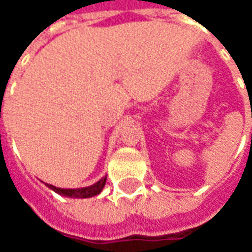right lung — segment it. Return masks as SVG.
Wrapping results in <instances>:
<instances>
[{
	"mask_svg": "<svg viewBox=\"0 0 252 252\" xmlns=\"http://www.w3.org/2000/svg\"><path fill=\"white\" fill-rule=\"evenodd\" d=\"M105 184H106V177L101 178L94 185L88 186V188H79V189H61V188H57V186L54 185H48V184H47V186L50 189L54 190L55 193L64 195V197H70V198H89V197L99 194L102 191V189H104Z\"/></svg>",
	"mask_w": 252,
	"mask_h": 252,
	"instance_id": "1",
	"label": "right lung"
}]
</instances>
